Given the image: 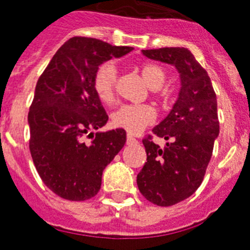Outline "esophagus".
<instances>
[{"instance_id":"esophagus-1","label":"esophagus","mask_w":250,"mask_h":250,"mask_svg":"<svg viewBox=\"0 0 250 250\" xmlns=\"http://www.w3.org/2000/svg\"><path fill=\"white\" fill-rule=\"evenodd\" d=\"M134 143H137V139L134 137H131V135H127L126 137V144L127 146H130V144H134Z\"/></svg>"}]
</instances>
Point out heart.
<instances>
[{
    "label": "heart",
    "instance_id": "heart-1",
    "mask_svg": "<svg viewBox=\"0 0 250 250\" xmlns=\"http://www.w3.org/2000/svg\"><path fill=\"white\" fill-rule=\"evenodd\" d=\"M140 74L144 82L152 89H160L166 80V73L162 67L153 63L142 66ZM117 70L112 62H106L97 69L93 79V86L101 102L111 103L115 96ZM154 111L146 104H123L112 113L113 126L137 134L154 121Z\"/></svg>",
    "mask_w": 250,
    "mask_h": 250
}]
</instances>
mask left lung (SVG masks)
<instances>
[{"instance_id": "left-lung-1", "label": "left lung", "mask_w": 250, "mask_h": 250, "mask_svg": "<svg viewBox=\"0 0 250 250\" xmlns=\"http://www.w3.org/2000/svg\"><path fill=\"white\" fill-rule=\"evenodd\" d=\"M146 57L175 66L180 90L172 110L152 129L165 140L161 148L143 140L147 162L137 176L139 191L152 203L168 207L190 197L203 181L220 133L217 100L207 71L183 47L143 49Z\"/></svg>"}]
</instances>
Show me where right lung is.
I'll return each mask as SVG.
<instances>
[{"label":"right lung","instance_id":"right-lung-1","mask_svg":"<svg viewBox=\"0 0 250 250\" xmlns=\"http://www.w3.org/2000/svg\"><path fill=\"white\" fill-rule=\"evenodd\" d=\"M133 47L74 37L60 47L34 92L28 124L29 148L49 190L67 201H86L100 191L102 172L126 142L124 129L97 131L108 120L93 86L97 69ZM93 138L86 145L83 138Z\"/></svg>","mask_w":250,"mask_h":250}]
</instances>
